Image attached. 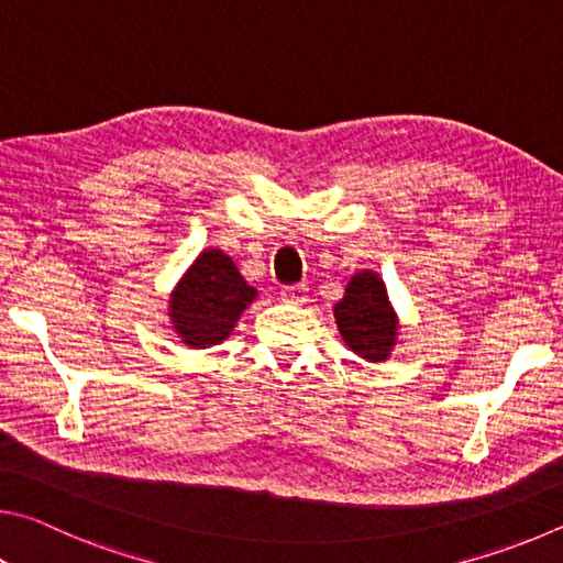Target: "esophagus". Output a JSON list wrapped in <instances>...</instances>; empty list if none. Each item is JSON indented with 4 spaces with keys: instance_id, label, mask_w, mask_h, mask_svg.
<instances>
[{
    "instance_id": "1",
    "label": "esophagus",
    "mask_w": 563,
    "mask_h": 563,
    "mask_svg": "<svg viewBox=\"0 0 563 563\" xmlns=\"http://www.w3.org/2000/svg\"><path fill=\"white\" fill-rule=\"evenodd\" d=\"M279 297H282L284 303H294V307H301V303H307L309 289L303 287V284H291V287H282Z\"/></svg>"
}]
</instances>
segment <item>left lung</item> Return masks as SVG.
<instances>
[{"instance_id": "obj_1", "label": "left lung", "mask_w": 563, "mask_h": 563, "mask_svg": "<svg viewBox=\"0 0 563 563\" xmlns=\"http://www.w3.org/2000/svg\"><path fill=\"white\" fill-rule=\"evenodd\" d=\"M333 317L343 343L361 358L380 363L390 356L398 341V313L376 272L366 269L351 276L343 299L333 307Z\"/></svg>"}]
</instances>
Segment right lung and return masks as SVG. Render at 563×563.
Masks as SVG:
<instances>
[{
    "instance_id": "add662e5",
    "label": "right lung",
    "mask_w": 563,
    "mask_h": 563,
    "mask_svg": "<svg viewBox=\"0 0 563 563\" xmlns=\"http://www.w3.org/2000/svg\"><path fill=\"white\" fill-rule=\"evenodd\" d=\"M256 299L232 256L205 250L170 294L167 317L185 346L207 349L230 336L242 311Z\"/></svg>"
}]
</instances>
